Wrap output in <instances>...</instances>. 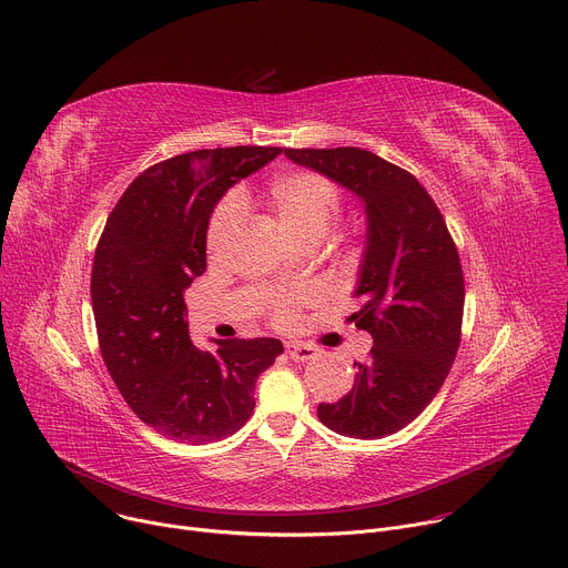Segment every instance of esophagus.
I'll return each mask as SVG.
<instances>
[{
    "mask_svg": "<svg viewBox=\"0 0 568 568\" xmlns=\"http://www.w3.org/2000/svg\"><path fill=\"white\" fill-rule=\"evenodd\" d=\"M286 354H288L293 361H297V363L316 358V349H313L311 345H300V343H288V345H286Z\"/></svg>",
    "mask_w": 568,
    "mask_h": 568,
    "instance_id": "1",
    "label": "esophagus"
}]
</instances>
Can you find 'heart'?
Here are the masks:
<instances>
[{"mask_svg": "<svg viewBox=\"0 0 568 568\" xmlns=\"http://www.w3.org/2000/svg\"><path fill=\"white\" fill-rule=\"evenodd\" d=\"M264 207L277 219V223L288 230L302 243L318 241L329 221L341 210L338 186L323 173L293 169L282 171L268 180L262 192ZM247 203L245 192H236L219 203L207 225V250L216 252L227 245L241 227V207ZM316 300L313 291H293V293H273L268 297V311L280 327H291L297 321L302 306Z\"/></svg>", "mask_w": 568, "mask_h": 568, "instance_id": "b5f03b06", "label": "heart"}]
</instances>
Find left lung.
I'll list each match as a JSON object with an SVG mask.
<instances>
[{
	"label": "left lung",
	"mask_w": 568,
	"mask_h": 568,
	"mask_svg": "<svg viewBox=\"0 0 568 568\" xmlns=\"http://www.w3.org/2000/svg\"><path fill=\"white\" fill-rule=\"evenodd\" d=\"M356 194L367 241L352 318L374 347L352 390L321 404V422L347 437L379 439L408 426L443 388L454 365L465 308L458 247L419 180L363 149H284Z\"/></svg>",
	"instance_id": "1"
}]
</instances>
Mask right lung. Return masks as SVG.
I'll use <instances>...</instances> for the list:
<instances>
[{"instance_id":"right-lung-1","label":"right lung","mask_w":568,"mask_h":568,"mask_svg":"<svg viewBox=\"0 0 568 568\" xmlns=\"http://www.w3.org/2000/svg\"><path fill=\"white\" fill-rule=\"evenodd\" d=\"M282 153L232 146L182 153L140 173L110 212L92 264L103 363L121 397L160 435L207 445L239 430L277 338H189L184 288L207 271L210 216L232 184Z\"/></svg>"}]
</instances>
